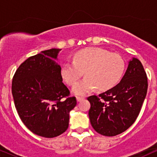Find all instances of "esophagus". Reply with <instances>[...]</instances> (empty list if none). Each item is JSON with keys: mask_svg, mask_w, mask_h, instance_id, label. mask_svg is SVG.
Segmentation results:
<instances>
[{"mask_svg": "<svg viewBox=\"0 0 157 157\" xmlns=\"http://www.w3.org/2000/svg\"><path fill=\"white\" fill-rule=\"evenodd\" d=\"M84 100V97H77V102H80L82 101V100Z\"/></svg>", "mask_w": 157, "mask_h": 157, "instance_id": "esophagus-1", "label": "esophagus"}]
</instances>
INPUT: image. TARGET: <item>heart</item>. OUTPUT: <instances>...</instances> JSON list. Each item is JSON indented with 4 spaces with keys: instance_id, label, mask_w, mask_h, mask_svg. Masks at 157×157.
Here are the masks:
<instances>
[{
    "instance_id": "b5f03b06",
    "label": "heart",
    "mask_w": 157,
    "mask_h": 157,
    "mask_svg": "<svg viewBox=\"0 0 157 157\" xmlns=\"http://www.w3.org/2000/svg\"><path fill=\"white\" fill-rule=\"evenodd\" d=\"M74 61L66 62L61 67V76L66 83L75 84L83 75V79L72 88L76 95H86L96 88L104 91L113 87L123 75L125 62L118 54L110 53L101 48H86L77 52Z\"/></svg>"
}]
</instances>
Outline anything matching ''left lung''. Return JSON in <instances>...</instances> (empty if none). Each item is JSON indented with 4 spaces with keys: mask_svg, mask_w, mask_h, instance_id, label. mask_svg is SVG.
Here are the masks:
<instances>
[{
    "mask_svg": "<svg viewBox=\"0 0 157 157\" xmlns=\"http://www.w3.org/2000/svg\"><path fill=\"white\" fill-rule=\"evenodd\" d=\"M147 90L143 66L133 57L117 86L99 96L87 98L91 103L89 116L93 128L106 136H116L127 130L137 118Z\"/></svg>",
    "mask_w": 157,
    "mask_h": 157,
    "instance_id": "1",
    "label": "left lung"
}]
</instances>
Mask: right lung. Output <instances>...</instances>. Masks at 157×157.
<instances>
[{"mask_svg":"<svg viewBox=\"0 0 157 157\" xmlns=\"http://www.w3.org/2000/svg\"><path fill=\"white\" fill-rule=\"evenodd\" d=\"M60 50L51 48L29 57L12 80V93L20 118L32 132L43 137H55L67 130L69 112L77 105L55 61Z\"/></svg>","mask_w":157,"mask_h":157,"instance_id":"obj_1","label":"right lung"}]
</instances>
